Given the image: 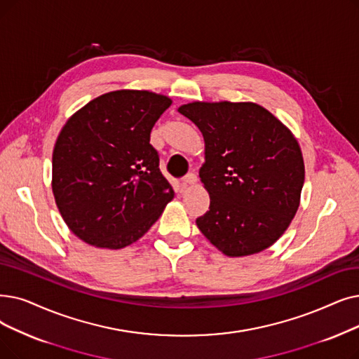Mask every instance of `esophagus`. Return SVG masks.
I'll return each instance as SVG.
<instances>
[{
  "label": "esophagus",
  "mask_w": 359,
  "mask_h": 359,
  "mask_svg": "<svg viewBox=\"0 0 359 359\" xmlns=\"http://www.w3.org/2000/svg\"><path fill=\"white\" fill-rule=\"evenodd\" d=\"M196 176L194 175V173H189V175H186L183 179H182V184L183 186H192V184H195L196 183Z\"/></svg>",
  "instance_id": "1"
}]
</instances>
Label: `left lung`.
Wrapping results in <instances>:
<instances>
[{
  "instance_id": "left-lung-1",
  "label": "left lung",
  "mask_w": 359,
  "mask_h": 359,
  "mask_svg": "<svg viewBox=\"0 0 359 359\" xmlns=\"http://www.w3.org/2000/svg\"><path fill=\"white\" fill-rule=\"evenodd\" d=\"M204 136L201 182L210 210L196 226L218 251L246 257L270 248L299 208L305 165L293 133L255 102L179 107Z\"/></svg>"
}]
</instances>
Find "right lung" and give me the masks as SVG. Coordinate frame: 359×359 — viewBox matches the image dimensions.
<instances>
[{"label": "right lung", "mask_w": 359, "mask_h": 359, "mask_svg": "<svg viewBox=\"0 0 359 359\" xmlns=\"http://www.w3.org/2000/svg\"><path fill=\"white\" fill-rule=\"evenodd\" d=\"M171 105L161 93L107 92L77 110L53 151V194L65 223L83 242L121 249L158 220L175 191L149 144Z\"/></svg>", "instance_id": "right-lung-1"}]
</instances>
